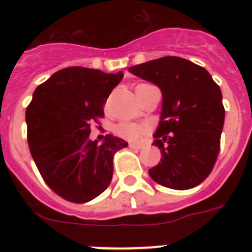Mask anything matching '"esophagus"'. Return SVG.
<instances>
[{"mask_svg": "<svg viewBox=\"0 0 252 252\" xmlns=\"http://www.w3.org/2000/svg\"><path fill=\"white\" fill-rule=\"evenodd\" d=\"M128 146H130L131 149H142L144 148V145H141V144H135V142H130V144H128Z\"/></svg>", "mask_w": 252, "mask_h": 252, "instance_id": "1", "label": "esophagus"}]
</instances>
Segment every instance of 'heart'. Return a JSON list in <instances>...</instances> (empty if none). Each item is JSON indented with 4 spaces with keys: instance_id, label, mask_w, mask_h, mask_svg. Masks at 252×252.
<instances>
[{
    "instance_id": "obj_1",
    "label": "heart",
    "mask_w": 252,
    "mask_h": 252,
    "mask_svg": "<svg viewBox=\"0 0 252 252\" xmlns=\"http://www.w3.org/2000/svg\"><path fill=\"white\" fill-rule=\"evenodd\" d=\"M150 84H139L136 87V92L140 91L141 88L144 87H148ZM115 132L117 136L122 137V139H126V140H137L141 135L146 132V127L145 126H142V125L136 124V122H130V121H124V122H120L117 126L115 127Z\"/></svg>"
}]
</instances>
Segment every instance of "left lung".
<instances>
[{
	"instance_id": "obj_1",
	"label": "left lung",
	"mask_w": 252,
	"mask_h": 252,
	"mask_svg": "<svg viewBox=\"0 0 252 252\" xmlns=\"http://www.w3.org/2000/svg\"><path fill=\"white\" fill-rule=\"evenodd\" d=\"M128 70L157 84L162 94L154 135L161 159L149 175L166 188H194L211 174L220 153L224 122L220 87L203 66L179 57L159 58Z\"/></svg>"
}]
</instances>
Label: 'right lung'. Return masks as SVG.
<instances>
[{"label":"right lung","mask_w":252,"mask_h":252,"mask_svg":"<svg viewBox=\"0 0 252 252\" xmlns=\"http://www.w3.org/2000/svg\"><path fill=\"white\" fill-rule=\"evenodd\" d=\"M122 72L69 66L37 86L26 108L31 157L49 188L73 203H86L110 186L113 155L128 145L106 135L101 145L90 139L91 124L103 107Z\"/></svg>","instance_id":"obj_1"}]
</instances>
